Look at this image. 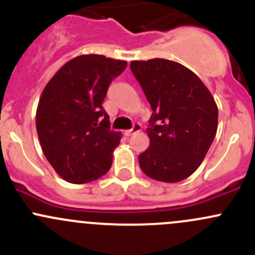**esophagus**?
Here are the masks:
<instances>
[{"instance_id":"esophagus-1","label":"esophagus","mask_w":255,"mask_h":255,"mask_svg":"<svg viewBox=\"0 0 255 255\" xmlns=\"http://www.w3.org/2000/svg\"><path fill=\"white\" fill-rule=\"evenodd\" d=\"M140 129H142V126H140L139 123H134V125H133V127L130 128V129L126 130V132H125V134H126V135H132L133 133H135V132H139Z\"/></svg>"}]
</instances>
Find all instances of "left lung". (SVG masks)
<instances>
[{
	"mask_svg": "<svg viewBox=\"0 0 255 255\" xmlns=\"http://www.w3.org/2000/svg\"><path fill=\"white\" fill-rule=\"evenodd\" d=\"M130 70L153 110L140 169L158 181H181L196 171L215 139L217 105L199 76L176 61L135 60Z\"/></svg>",
	"mask_w": 255,
	"mask_h": 255,
	"instance_id": "1",
	"label": "left lung"
}]
</instances>
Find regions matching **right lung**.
I'll list each match as a JSON object with an SVG mask.
<instances>
[{"label":"right lung","instance_id":"obj_1","mask_svg":"<svg viewBox=\"0 0 255 255\" xmlns=\"http://www.w3.org/2000/svg\"><path fill=\"white\" fill-rule=\"evenodd\" d=\"M126 66L125 60L80 55L61 66L43 90L35 116L38 137L47 160L68 182L86 184L111 168L122 134L110 129L102 102Z\"/></svg>","mask_w":255,"mask_h":255}]
</instances>
